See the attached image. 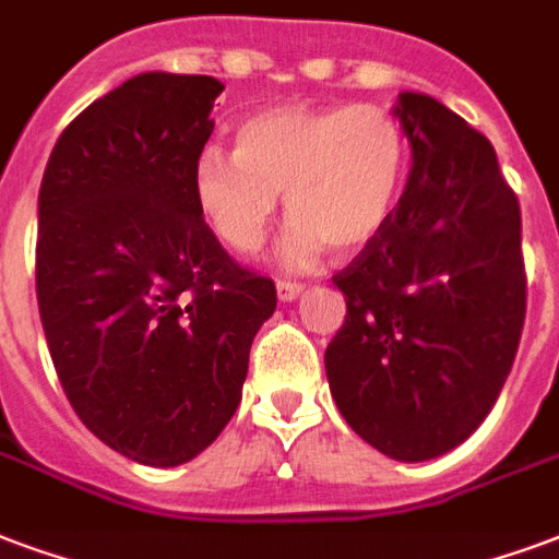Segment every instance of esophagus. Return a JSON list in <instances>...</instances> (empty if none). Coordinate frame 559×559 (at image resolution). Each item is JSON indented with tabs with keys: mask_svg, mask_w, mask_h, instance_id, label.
<instances>
[{
	"mask_svg": "<svg viewBox=\"0 0 559 559\" xmlns=\"http://www.w3.org/2000/svg\"><path fill=\"white\" fill-rule=\"evenodd\" d=\"M306 285L300 283H276V297L283 300V304H292V300H297V297L304 295Z\"/></svg>",
	"mask_w": 559,
	"mask_h": 559,
	"instance_id": "1",
	"label": "esophagus"
}]
</instances>
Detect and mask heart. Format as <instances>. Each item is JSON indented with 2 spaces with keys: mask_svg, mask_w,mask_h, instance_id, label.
Here are the masks:
<instances>
[{
  "mask_svg": "<svg viewBox=\"0 0 559 559\" xmlns=\"http://www.w3.org/2000/svg\"><path fill=\"white\" fill-rule=\"evenodd\" d=\"M406 135L383 105H280L247 117L235 153L203 146L191 194L209 229L235 253H255L280 194L295 217L280 253L312 262L326 247L359 253L392 221L406 179Z\"/></svg>",
  "mask_w": 559,
  "mask_h": 559,
  "instance_id": "obj_1",
  "label": "heart"
}]
</instances>
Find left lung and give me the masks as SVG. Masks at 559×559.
Segmentation results:
<instances>
[{"instance_id": "left-lung-1", "label": "left lung", "mask_w": 559, "mask_h": 559, "mask_svg": "<svg viewBox=\"0 0 559 559\" xmlns=\"http://www.w3.org/2000/svg\"><path fill=\"white\" fill-rule=\"evenodd\" d=\"M413 167L392 221L333 283L347 300L324 354L330 392L365 442L424 463L484 424L524 326L519 200L498 155L427 94L394 103Z\"/></svg>"}]
</instances>
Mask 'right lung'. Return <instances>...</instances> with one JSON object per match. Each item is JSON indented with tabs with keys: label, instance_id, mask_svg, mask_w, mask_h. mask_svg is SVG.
I'll list each match as a JSON object with an SVG mask.
<instances>
[{
	"label": "right lung",
	"instance_id": "1",
	"mask_svg": "<svg viewBox=\"0 0 559 559\" xmlns=\"http://www.w3.org/2000/svg\"><path fill=\"white\" fill-rule=\"evenodd\" d=\"M224 85L141 73L58 138L37 194V306L67 401L117 454L194 460L241 404L276 288L205 226L191 167Z\"/></svg>",
	"mask_w": 559,
	"mask_h": 559
}]
</instances>
